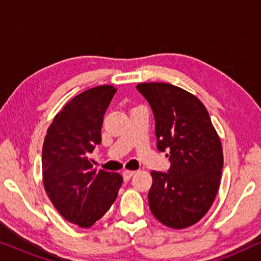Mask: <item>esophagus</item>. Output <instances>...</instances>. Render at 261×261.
Here are the masks:
<instances>
[{
    "label": "esophagus",
    "instance_id": "obj_1",
    "mask_svg": "<svg viewBox=\"0 0 261 261\" xmlns=\"http://www.w3.org/2000/svg\"><path fill=\"white\" fill-rule=\"evenodd\" d=\"M134 174H135L134 171H124L123 172V178H124L125 181H128V180L133 178Z\"/></svg>",
    "mask_w": 261,
    "mask_h": 261
}]
</instances>
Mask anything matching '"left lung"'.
Instances as JSON below:
<instances>
[{
	"mask_svg": "<svg viewBox=\"0 0 261 261\" xmlns=\"http://www.w3.org/2000/svg\"><path fill=\"white\" fill-rule=\"evenodd\" d=\"M155 117L160 151L169 150L168 173L152 171L149 207L162 224L191 227L205 216L221 182L223 149L209 112L196 95L171 83L137 85Z\"/></svg>",
	"mask_w": 261,
	"mask_h": 261,
	"instance_id": "obj_1",
	"label": "left lung"
}]
</instances>
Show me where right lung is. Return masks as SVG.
Wrapping results in <instances>:
<instances>
[{
    "instance_id": "1",
    "label": "right lung",
    "mask_w": 261,
    "mask_h": 261,
    "mask_svg": "<svg viewBox=\"0 0 261 261\" xmlns=\"http://www.w3.org/2000/svg\"><path fill=\"white\" fill-rule=\"evenodd\" d=\"M117 88L103 85L85 90L56 114L43 144L45 192L62 216L88 228L105 215L118 196L123 176L92 169L89 158L101 142L107 107Z\"/></svg>"
}]
</instances>
